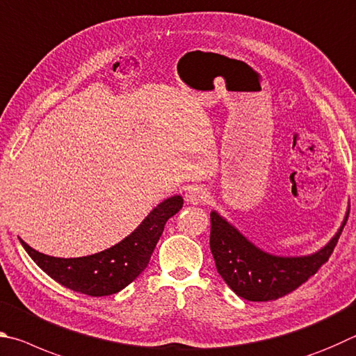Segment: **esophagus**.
Listing matches in <instances>:
<instances>
[{"label": "esophagus", "instance_id": "34e87169", "mask_svg": "<svg viewBox=\"0 0 356 356\" xmlns=\"http://www.w3.org/2000/svg\"><path fill=\"white\" fill-rule=\"evenodd\" d=\"M186 202L191 204H202L208 200V191L203 188V186H191V188L186 191Z\"/></svg>", "mask_w": 356, "mask_h": 356}]
</instances>
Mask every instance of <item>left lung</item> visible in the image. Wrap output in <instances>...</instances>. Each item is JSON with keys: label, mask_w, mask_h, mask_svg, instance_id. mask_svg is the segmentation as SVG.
<instances>
[{"label": "left lung", "mask_w": 356, "mask_h": 356, "mask_svg": "<svg viewBox=\"0 0 356 356\" xmlns=\"http://www.w3.org/2000/svg\"><path fill=\"white\" fill-rule=\"evenodd\" d=\"M348 217L332 241L307 257H277L252 244L216 211L211 213L209 247L217 272L239 297L250 302L277 300L296 291L332 257Z\"/></svg>", "instance_id": "left-lung-1"}]
</instances>
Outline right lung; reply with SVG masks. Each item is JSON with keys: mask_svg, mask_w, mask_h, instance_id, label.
Returning a JSON list of instances; mask_svg holds the SVG:
<instances>
[{"mask_svg": "<svg viewBox=\"0 0 356 356\" xmlns=\"http://www.w3.org/2000/svg\"><path fill=\"white\" fill-rule=\"evenodd\" d=\"M181 208V195L167 198L123 241L90 257L67 259L48 257L31 248L24 241L20 242L34 263L54 282L90 297L111 296L140 275L164 232L165 222Z\"/></svg>", "mask_w": 356, "mask_h": 356, "instance_id": "1", "label": "right lung"}]
</instances>
